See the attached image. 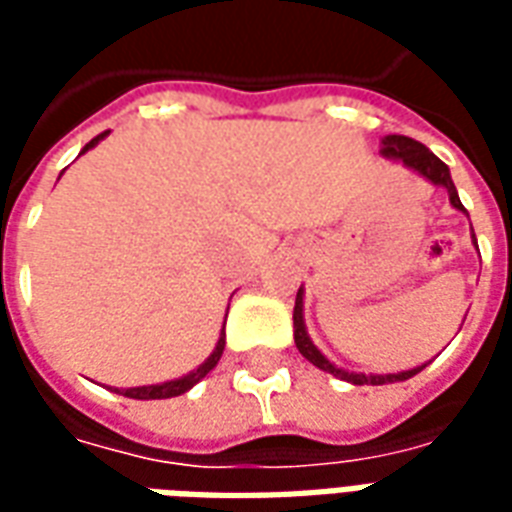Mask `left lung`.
Wrapping results in <instances>:
<instances>
[{"mask_svg":"<svg viewBox=\"0 0 512 512\" xmlns=\"http://www.w3.org/2000/svg\"><path fill=\"white\" fill-rule=\"evenodd\" d=\"M381 153H384L386 158H397V161H403L408 169H414V172H419L422 178H428L430 183H436V186H444V189L450 191V202L458 208V211L466 213V208L461 205V200H458V191H455V183H452L450 178V167L441 161L439 156H433L428 147L422 145V142H417V139H411V136H400V134H389L384 136V142H381ZM474 238V233H472ZM474 244H477V238H474ZM301 307H304V296H301V288L299 293H296V307H293V340H296V348L301 351V356L307 359V362H312L315 367H321L323 373H332V376L343 378V381H348V384H373V386H381V384H392V381H406V378L417 376L422 367H414V370H406V373H389V376H365V373H348V370H343V367L332 365L326 356L312 345L310 334H307V329H304V312H301Z\"/></svg>","mask_w":512,"mask_h":512,"instance_id":"obj_1","label":"left lung"}]
</instances>
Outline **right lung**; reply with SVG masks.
Instances as JSON below:
<instances>
[{
  "label": "right lung",
  "instance_id": "right-lung-1",
  "mask_svg": "<svg viewBox=\"0 0 512 512\" xmlns=\"http://www.w3.org/2000/svg\"><path fill=\"white\" fill-rule=\"evenodd\" d=\"M109 134V131H104V134H98L95 139H90L87 145H84L82 153H87L90 147L98 145L104 136ZM222 351H224V332L222 337H219V343H216V348H213V354L202 362L194 373H189V376H183V378H175V381H164V384H150V386H134V389H117L120 395H126V397H134V400H164V397H178L183 395V392H189L191 386L197 384V381H202V378L208 376L211 373L213 367L219 365V359H222Z\"/></svg>",
  "mask_w": 512,
  "mask_h": 512
}]
</instances>
